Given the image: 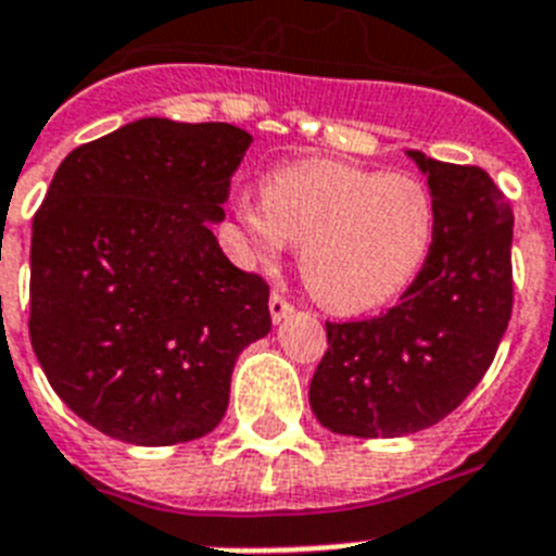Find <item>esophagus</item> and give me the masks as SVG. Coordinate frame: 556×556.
<instances>
[{
    "instance_id": "obj_1",
    "label": "esophagus",
    "mask_w": 556,
    "mask_h": 556,
    "mask_svg": "<svg viewBox=\"0 0 556 556\" xmlns=\"http://www.w3.org/2000/svg\"><path fill=\"white\" fill-rule=\"evenodd\" d=\"M268 308H270V320H274V323H282L288 317V314L294 312V305L288 303V300L282 294H270Z\"/></svg>"
}]
</instances>
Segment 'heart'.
Segmentation results:
<instances>
[{
    "label": "heart",
    "mask_w": 556,
    "mask_h": 556,
    "mask_svg": "<svg viewBox=\"0 0 556 556\" xmlns=\"http://www.w3.org/2000/svg\"><path fill=\"white\" fill-rule=\"evenodd\" d=\"M244 253L274 262L300 242L296 265L323 308L364 314L413 286L430 260L439 213L427 181L340 161H296L262 178V199L236 195Z\"/></svg>",
    "instance_id": "b5f03b06"
}]
</instances>
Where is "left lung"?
Wrapping results in <instances>:
<instances>
[{
    "instance_id": "1",
    "label": "left lung",
    "mask_w": 556,
    "mask_h": 556,
    "mask_svg": "<svg viewBox=\"0 0 556 556\" xmlns=\"http://www.w3.org/2000/svg\"><path fill=\"white\" fill-rule=\"evenodd\" d=\"M435 199L439 230L424 270L387 314L326 323L329 352L308 401L340 435L395 439L447 418L484 378L514 305V210L479 167L409 150Z\"/></svg>"
}]
</instances>
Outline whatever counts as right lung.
Returning <instances> with one entry per match:
<instances>
[{
  "label": "right lung",
  "instance_id": "right-lung-1",
  "mask_svg": "<svg viewBox=\"0 0 556 556\" xmlns=\"http://www.w3.org/2000/svg\"><path fill=\"white\" fill-rule=\"evenodd\" d=\"M230 124L141 117L65 155L34 216L30 346L65 406L138 447L207 435L268 286L213 225L251 147Z\"/></svg>",
  "mask_w": 556,
  "mask_h": 556
}]
</instances>
